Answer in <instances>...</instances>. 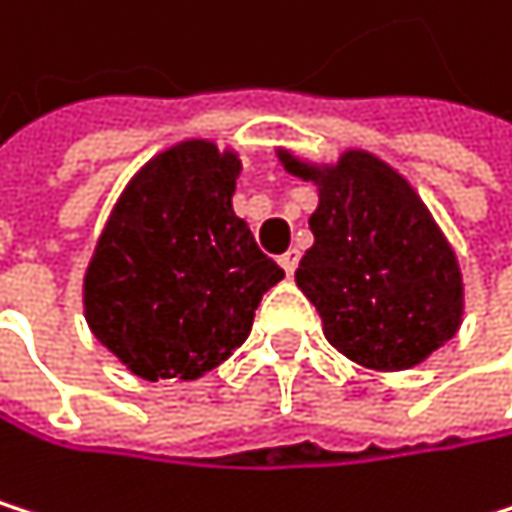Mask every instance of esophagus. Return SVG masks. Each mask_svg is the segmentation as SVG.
I'll list each match as a JSON object with an SVG mask.
<instances>
[{
    "mask_svg": "<svg viewBox=\"0 0 512 512\" xmlns=\"http://www.w3.org/2000/svg\"><path fill=\"white\" fill-rule=\"evenodd\" d=\"M297 261H300V254H297L294 248L282 254V258H279V264H282V270H285V276H294V270H297Z\"/></svg>",
    "mask_w": 512,
    "mask_h": 512,
    "instance_id": "obj_1",
    "label": "esophagus"
}]
</instances>
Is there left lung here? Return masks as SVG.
Masks as SVG:
<instances>
[{"mask_svg": "<svg viewBox=\"0 0 512 512\" xmlns=\"http://www.w3.org/2000/svg\"><path fill=\"white\" fill-rule=\"evenodd\" d=\"M279 160L318 185L315 242L294 279L327 343L370 370H407L452 340L464 309L461 270L407 178L367 151H346L324 169L288 151Z\"/></svg>", "mask_w": 512, "mask_h": 512, "instance_id": "1", "label": "left lung"}]
</instances>
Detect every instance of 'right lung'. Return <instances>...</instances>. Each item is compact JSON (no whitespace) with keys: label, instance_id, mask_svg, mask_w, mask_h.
<instances>
[{"label":"right lung","instance_id":"obj_1","mask_svg":"<svg viewBox=\"0 0 512 512\" xmlns=\"http://www.w3.org/2000/svg\"><path fill=\"white\" fill-rule=\"evenodd\" d=\"M239 160L181 142L139 169L84 276L93 337L142 379H197L239 349L285 279L233 212Z\"/></svg>","mask_w":512,"mask_h":512}]
</instances>
